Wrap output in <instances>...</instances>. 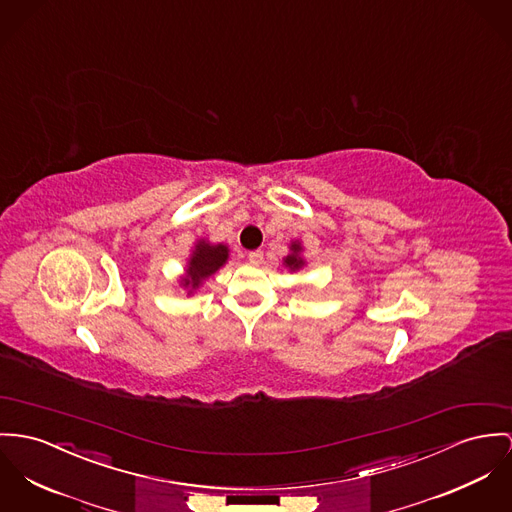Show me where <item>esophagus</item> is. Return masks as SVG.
I'll list each match as a JSON object with an SVG mask.
<instances>
[{
    "label": "esophagus",
    "mask_w": 512,
    "mask_h": 512,
    "mask_svg": "<svg viewBox=\"0 0 512 512\" xmlns=\"http://www.w3.org/2000/svg\"><path fill=\"white\" fill-rule=\"evenodd\" d=\"M247 259H249L251 263H259V261L263 259V251H259V249H257V251H249V253H247Z\"/></svg>",
    "instance_id": "obj_1"
}]
</instances>
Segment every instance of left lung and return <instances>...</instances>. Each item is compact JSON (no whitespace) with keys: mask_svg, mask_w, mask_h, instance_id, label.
Segmentation results:
<instances>
[{"mask_svg":"<svg viewBox=\"0 0 512 512\" xmlns=\"http://www.w3.org/2000/svg\"><path fill=\"white\" fill-rule=\"evenodd\" d=\"M290 255H286L284 257V265L290 269V271H298V269H302L306 263H304V259L300 257V253H302V243L300 241H292V245H290Z\"/></svg>","mask_w":512,"mask_h":512,"instance_id":"obj_1","label":"left lung"}]
</instances>
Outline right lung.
Returning <instances> with one entry per match:
<instances>
[{
	"mask_svg": "<svg viewBox=\"0 0 512 512\" xmlns=\"http://www.w3.org/2000/svg\"><path fill=\"white\" fill-rule=\"evenodd\" d=\"M230 257V249L224 243H208L206 239H198L193 255L187 263V273L181 278V284L189 288V294H193L198 286L214 275L220 267L226 265Z\"/></svg>",
	"mask_w": 512,
	"mask_h": 512,
	"instance_id": "1",
	"label": "right lung"
}]
</instances>
